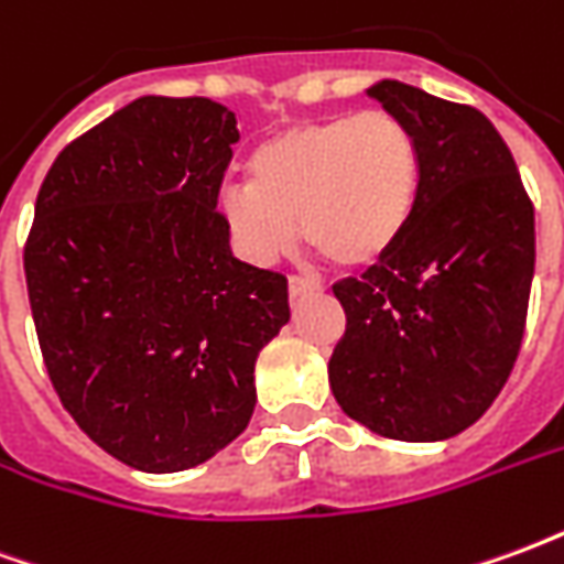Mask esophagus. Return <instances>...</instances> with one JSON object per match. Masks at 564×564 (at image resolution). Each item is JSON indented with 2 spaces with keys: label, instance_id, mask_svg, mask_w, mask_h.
I'll use <instances>...</instances> for the list:
<instances>
[{
  "label": "esophagus",
  "instance_id": "1",
  "mask_svg": "<svg viewBox=\"0 0 564 564\" xmlns=\"http://www.w3.org/2000/svg\"><path fill=\"white\" fill-rule=\"evenodd\" d=\"M314 290H319V283L314 281V278L290 274V295H293V299H299V295H305V293H314Z\"/></svg>",
  "mask_w": 564,
  "mask_h": 564
}]
</instances>
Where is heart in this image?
Here are the masks:
<instances>
[{
  "instance_id": "obj_1",
  "label": "heart",
  "mask_w": 564,
  "mask_h": 564,
  "mask_svg": "<svg viewBox=\"0 0 564 564\" xmlns=\"http://www.w3.org/2000/svg\"><path fill=\"white\" fill-rule=\"evenodd\" d=\"M250 186L223 193V214L247 259L271 265L302 235L344 269H371L414 220L423 150L392 111L307 120L262 141Z\"/></svg>"
}]
</instances>
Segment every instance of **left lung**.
Masks as SVG:
<instances>
[{"label":"left lung","instance_id":"left-lung-1","mask_svg":"<svg viewBox=\"0 0 564 564\" xmlns=\"http://www.w3.org/2000/svg\"><path fill=\"white\" fill-rule=\"evenodd\" d=\"M414 129L423 186L387 259L332 286L347 329L329 359L341 411L395 441L477 423L520 354L534 274V208L496 127L471 105L380 80L368 90Z\"/></svg>","mask_w":564,"mask_h":564}]
</instances>
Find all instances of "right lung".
<instances>
[{
	"label": "right lung",
	"instance_id": "add662e5",
	"mask_svg": "<svg viewBox=\"0 0 564 564\" xmlns=\"http://www.w3.org/2000/svg\"><path fill=\"white\" fill-rule=\"evenodd\" d=\"M235 115L141 96L68 144L23 247L47 378L75 423L150 474L208 462L253 416L286 278L232 257L217 210Z\"/></svg>",
	"mask_w": 564,
	"mask_h": 564
}]
</instances>
